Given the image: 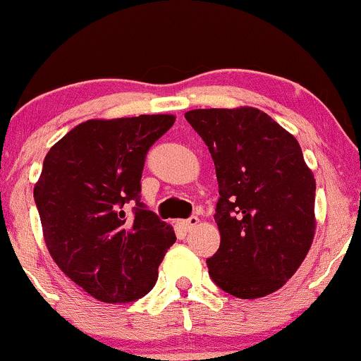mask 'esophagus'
<instances>
[{"label":"esophagus","mask_w":361,"mask_h":361,"mask_svg":"<svg viewBox=\"0 0 361 361\" xmlns=\"http://www.w3.org/2000/svg\"><path fill=\"white\" fill-rule=\"evenodd\" d=\"M197 224H200V219H197V216H189V219L180 220L179 226L184 228V231H191V228H195Z\"/></svg>","instance_id":"1"}]
</instances>
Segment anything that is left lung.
<instances>
[{
	"mask_svg": "<svg viewBox=\"0 0 361 361\" xmlns=\"http://www.w3.org/2000/svg\"><path fill=\"white\" fill-rule=\"evenodd\" d=\"M210 149L219 180L216 286L241 300L281 289L315 238V177L300 142L253 106L185 111Z\"/></svg>",
	"mask_w": 361,
	"mask_h": 361,
	"instance_id": "1",
	"label": "left lung"
}]
</instances>
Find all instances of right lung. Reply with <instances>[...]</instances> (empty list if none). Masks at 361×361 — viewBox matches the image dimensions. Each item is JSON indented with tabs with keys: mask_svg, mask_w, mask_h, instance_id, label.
Instances as JSON below:
<instances>
[{
	"mask_svg": "<svg viewBox=\"0 0 361 361\" xmlns=\"http://www.w3.org/2000/svg\"><path fill=\"white\" fill-rule=\"evenodd\" d=\"M173 115L92 118L51 146L34 185L42 235L60 270L103 303L145 296L176 232L141 203L146 153ZM134 200L133 215L123 204Z\"/></svg>",
	"mask_w": 361,
	"mask_h": 361,
	"instance_id": "obj_1",
	"label": "right lung"
}]
</instances>
